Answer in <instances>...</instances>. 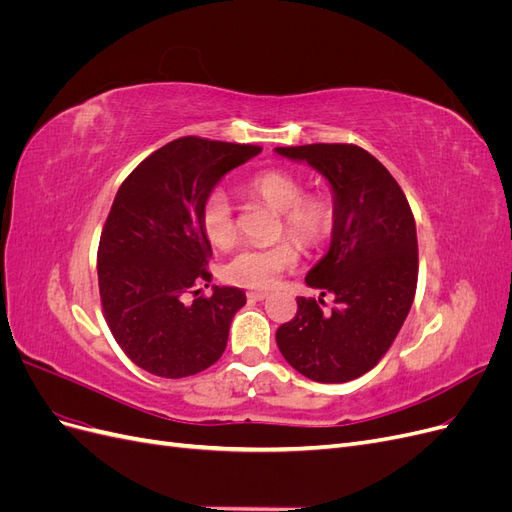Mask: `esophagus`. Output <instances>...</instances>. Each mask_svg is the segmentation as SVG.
Wrapping results in <instances>:
<instances>
[{
	"instance_id": "esophagus-1",
	"label": "esophagus",
	"mask_w": 512,
	"mask_h": 512,
	"mask_svg": "<svg viewBox=\"0 0 512 512\" xmlns=\"http://www.w3.org/2000/svg\"><path fill=\"white\" fill-rule=\"evenodd\" d=\"M267 297H269V292H262V290L247 292V299H250V301H262V299H267Z\"/></svg>"
}]
</instances>
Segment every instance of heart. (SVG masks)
Listing matches in <instances>:
<instances>
[{"label": "heart", "mask_w": 512, "mask_h": 512, "mask_svg": "<svg viewBox=\"0 0 512 512\" xmlns=\"http://www.w3.org/2000/svg\"><path fill=\"white\" fill-rule=\"evenodd\" d=\"M247 190L273 209L280 211L277 232H286L290 239L312 250L333 235L335 205L324 194H305V183L299 175L284 168H267L247 181ZM200 228L215 245H228L237 237L235 207L222 188H213L200 205ZM290 239L269 245H241L224 262V277L235 286L265 290L280 275L297 265V247Z\"/></svg>", "instance_id": "1"}]
</instances>
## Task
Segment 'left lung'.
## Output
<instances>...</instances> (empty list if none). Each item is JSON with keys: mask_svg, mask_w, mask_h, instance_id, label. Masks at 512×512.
<instances>
[{"mask_svg": "<svg viewBox=\"0 0 512 512\" xmlns=\"http://www.w3.org/2000/svg\"><path fill=\"white\" fill-rule=\"evenodd\" d=\"M329 179L335 228L327 256L305 284L335 294L297 299V316L275 342L284 359L309 380L348 382L380 363L404 324L416 292L418 243L404 190L369 151L352 143L277 147Z\"/></svg>", "mask_w": 512, "mask_h": 512, "instance_id": "left-lung-1", "label": "left lung"}]
</instances>
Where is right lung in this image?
I'll return each mask as SVG.
<instances>
[{
	"label": "right lung",
	"instance_id": "1",
	"mask_svg": "<svg viewBox=\"0 0 512 512\" xmlns=\"http://www.w3.org/2000/svg\"><path fill=\"white\" fill-rule=\"evenodd\" d=\"M260 151L181 136L153 151L117 190L98 245L102 314L128 359L153 376H194L226 350L245 292L213 286L205 297L194 290L211 282L200 205L228 170ZM190 291L195 301L183 304Z\"/></svg>",
	"mask_w": 512,
	"mask_h": 512
}]
</instances>
